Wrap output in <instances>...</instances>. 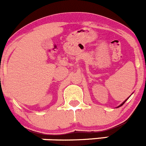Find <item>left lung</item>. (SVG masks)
Returning a JSON list of instances; mask_svg holds the SVG:
<instances>
[{
  "label": "left lung",
  "instance_id": "obj_1",
  "mask_svg": "<svg viewBox=\"0 0 146 146\" xmlns=\"http://www.w3.org/2000/svg\"><path fill=\"white\" fill-rule=\"evenodd\" d=\"M130 96H129V97H130ZM129 97H128V98H129ZM127 99H125V101H124V102H123V103L121 104H120V105H119V106H117V108H119V107H120V106H122V105H123V104H124V103H125V102H126V101H127Z\"/></svg>",
  "mask_w": 146,
  "mask_h": 146
}]
</instances>
